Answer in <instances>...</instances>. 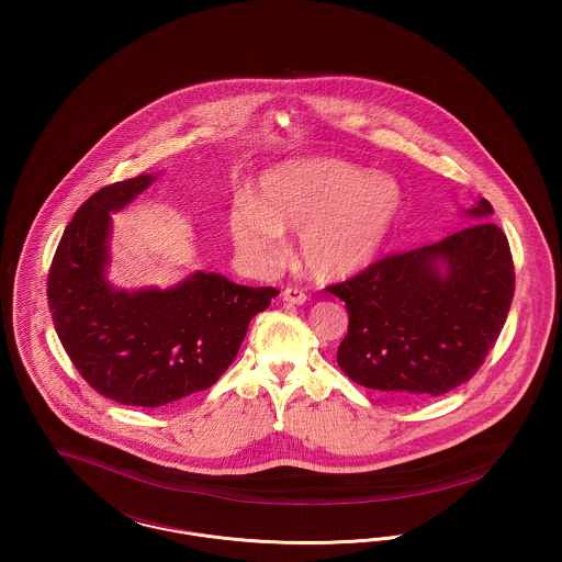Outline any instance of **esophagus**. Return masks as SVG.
<instances>
[{"label": "esophagus", "instance_id": "esophagus-1", "mask_svg": "<svg viewBox=\"0 0 562 562\" xmlns=\"http://www.w3.org/2000/svg\"><path fill=\"white\" fill-rule=\"evenodd\" d=\"M282 299H284L286 303H291V305H303L310 296H307V293H303L301 289H296V286H286V289L282 291Z\"/></svg>", "mask_w": 562, "mask_h": 562}]
</instances>
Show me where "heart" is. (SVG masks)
Here are the masks:
<instances>
[{"mask_svg": "<svg viewBox=\"0 0 562 562\" xmlns=\"http://www.w3.org/2000/svg\"><path fill=\"white\" fill-rule=\"evenodd\" d=\"M402 206V188L387 175L335 158L291 161L263 175L259 198H236L229 229L241 255L261 268H276L286 257L284 229L301 232L303 268L339 280L373 263Z\"/></svg>", "mask_w": 562, "mask_h": 562, "instance_id": "obj_1", "label": "heart"}]
</instances>
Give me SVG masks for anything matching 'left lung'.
<instances>
[{"instance_id":"obj_1","label":"left lung","mask_w":562,"mask_h":562,"mask_svg":"<svg viewBox=\"0 0 562 562\" xmlns=\"http://www.w3.org/2000/svg\"><path fill=\"white\" fill-rule=\"evenodd\" d=\"M470 214L484 218L493 206L481 200ZM514 280L508 238L491 221L385 255L328 286L349 314L337 364L396 401L442 396L470 381L495 346Z\"/></svg>"}]
</instances>
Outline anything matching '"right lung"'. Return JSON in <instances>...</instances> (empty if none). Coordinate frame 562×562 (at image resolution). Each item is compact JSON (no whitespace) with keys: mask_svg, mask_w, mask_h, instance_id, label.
<instances>
[{"mask_svg":"<svg viewBox=\"0 0 562 562\" xmlns=\"http://www.w3.org/2000/svg\"><path fill=\"white\" fill-rule=\"evenodd\" d=\"M154 181L138 175L92 193L65 227L48 273L54 328L78 373L109 401L143 408L214 385L238 356L250 321L280 294L204 271L168 291L111 289L109 213Z\"/></svg>","mask_w":562,"mask_h":562,"instance_id":"obj_1","label":"right lung"}]
</instances>
